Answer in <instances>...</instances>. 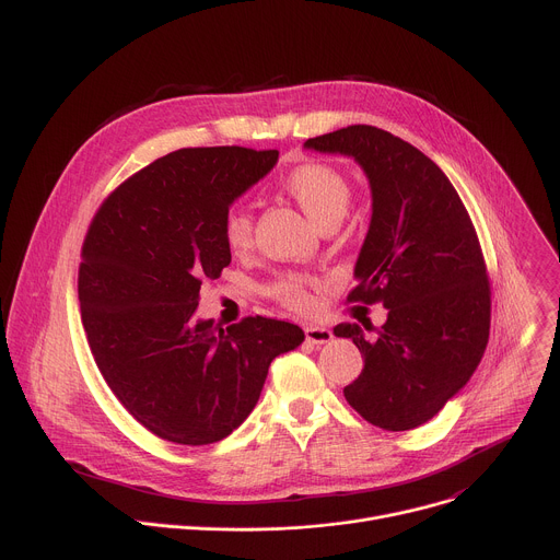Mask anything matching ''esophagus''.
Masks as SVG:
<instances>
[{
	"instance_id": "obj_1",
	"label": "esophagus",
	"mask_w": 560,
	"mask_h": 560,
	"mask_svg": "<svg viewBox=\"0 0 560 560\" xmlns=\"http://www.w3.org/2000/svg\"><path fill=\"white\" fill-rule=\"evenodd\" d=\"M305 339L314 346H324V343H330L335 339V335H332V330L322 328V326H307L305 328Z\"/></svg>"
}]
</instances>
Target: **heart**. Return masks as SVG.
<instances>
[{"instance_id":"heart-1","label":"heart","mask_w":560,"mask_h":560,"mask_svg":"<svg viewBox=\"0 0 560 560\" xmlns=\"http://www.w3.org/2000/svg\"><path fill=\"white\" fill-rule=\"evenodd\" d=\"M285 190L301 206V210L318 225L341 221L348 212L352 188L348 179L332 166L326 164H303L296 166L283 182ZM223 242L232 253H246L253 246V219L246 210H230L223 217ZM310 279L296 272H288L277 279L272 294L294 307L305 310L312 303Z\"/></svg>"}]
</instances>
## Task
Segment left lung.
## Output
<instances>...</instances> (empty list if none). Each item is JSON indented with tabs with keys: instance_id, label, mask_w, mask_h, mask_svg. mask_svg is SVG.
Instances as JSON below:
<instances>
[{
	"instance_id": "obj_1",
	"label": "left lung",
	"mask_w": 560,
	"mask_h": 560,
	"mask_svg": "<svg viewBox=\"0 0 560 560\" xmlns=\"http://www.w3.org/2000/svg\"><path fill=\"white\" fill-rule=\"evenodd\" d=\"M305 148L352 156L372 190L348 301H381L387 322L335 328L363 357L346 401L376 428L415 430L469 381L488 346L492 292L476 230L445 173L387 130L348 126Z\"/></svg>"
}]
</instances>
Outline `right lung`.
I'll return each mask as SVG.
<instances>
[{
    "instance_id": "right-lung-1",
    "label": "right lung",
    "mask_w": 560,
    "mask_h": 560,
    "mask_svg": "<svg viewBox=\"0 0 560 560\" xmlns=\"http://www.w3.org/2000/svg\"><path fill=\"white\" fill-rule=\"evenodd\" d=\"M279 150L182 148L128 177L91 221L79 303L95 363L145 430L179 445L225 439L255 410L275 357L303 330L266 316L195 318L206 279L230 264L223 217Z\"/></svg>"
}]
</instances>
